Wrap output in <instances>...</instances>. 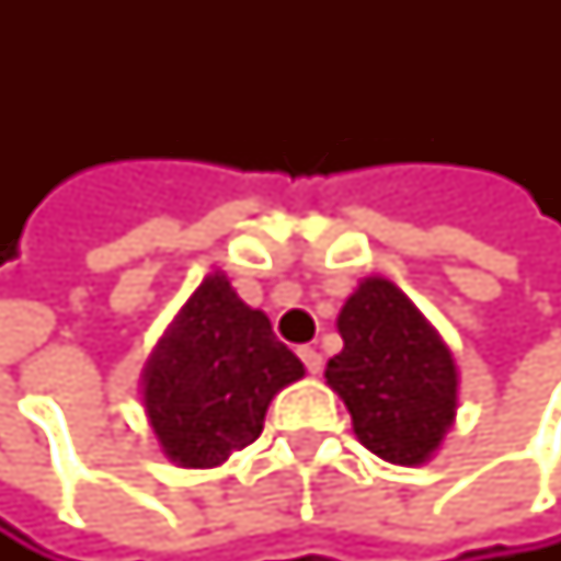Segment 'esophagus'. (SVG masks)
I'll return each instance as SVG.
<instances>
[{
	"mask_svg": "<svg viewBox=\"0 0 561 561\" xmlns=\"http://www.w3.org/2000/svg\"><path fill=\"white\" fill-rule=\"evenodd\" d=\"M299 356H302V363H306V370L316 377L319 370H322V356H319V350H312V346H302L299 350Z\"/></svg>",
	"mask_w": 561,
	"mask_h": 561,
	"instance_id": "34e87169",
	"label": "esophagus"
}]
</instances>
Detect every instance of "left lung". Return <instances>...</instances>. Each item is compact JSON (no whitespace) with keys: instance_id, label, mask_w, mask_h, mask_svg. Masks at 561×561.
<instances>
[{"instance_id":"1","label":"left lung","mask_w":561,"mask_h":561,"mask_svg":"<svg viewBox=\"0 0 561 561\" xmlns=\"http://www.w3.org/2000/svg\"><path fill=\"white\" fill-rule=\"evenodd\" d=\"M336 330L343 350L327 363V383L356 440L390 465H427L458 417L461 374L444 336L383 275L350 293Z\"/></svg>"}]
</instances>
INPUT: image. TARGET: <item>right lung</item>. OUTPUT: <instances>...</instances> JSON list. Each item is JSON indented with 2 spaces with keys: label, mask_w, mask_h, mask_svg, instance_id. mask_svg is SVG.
Returning <instances> with one entry per match:
<instances>
[{
  "label": "right lung",
  "mask_w": 561,
  "mask_h": 561,
  "mask_svg": "<svg viewBox=\"0 0 561 561\" xmlns=\"http://www.w3.org/2000/svg\"><path fill=\"white\" fill-rule=\"evenodd\" d=\"M302 377V359L275 340L268 316L211 272L150 350L140 403L168 461L218 468L262 434L272 397Z\"/></svg>",
  "instance_id": "right-lung-1"
}]
</instances>
